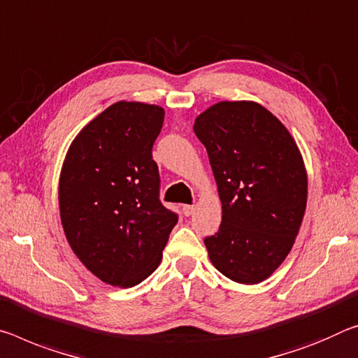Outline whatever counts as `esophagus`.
I'll list each match as a JSON object with an SVG mask.
<instances>
[{
	"label": "esophagus",
	"mask_w": 358,
	"mask_h": 358,
	"mask_svg": "<svg viewBox=\"0 0 358 358\" xmlns=\"http://www.w3.org/2000/svg\"><path fill=\"white\" fill-rule=\"evenodd\" d=\"M183 213L186 217H189V215L194 213V206H183Z\"/></svg>",
	"instance_id": "obj_1"
}]
</instances>
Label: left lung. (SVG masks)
Returning a JSON list of instances; mask_svg holds the SVG:
<instances>
[{
  "label": "left lung",
  "instance_id": "8db88e82",
  "mask_svg": "<svg viewBox=\"0 0 358 358\" xmlns=\"http://www.w3.org/2000/svg\"><path fill=\"white\" fill-rule=\"evenodd\" d=\"M218 186L221 224L207 237L221 274L245 285L268 279L290 253L308 202V172L288 129L263 105L218 101L194 121Z\"/></svg>",
  "mask_w": 358,
  "mask_h": 358
}]
</instances>
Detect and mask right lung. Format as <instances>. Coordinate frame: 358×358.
<instances>
[{"label":"right lung","mask_w":358,"mask_h":358,"mask_svg":"<svg viewBox=\"0 0 358 358\" xmlns=\"http://www.w3.org/2000/svg\"><path fill=\"white\" fill-rule=\"evenodd\" d=\"M164 108L116 101L81 129L59 180L60 220L79 261L113 287L138 285L161 264L178 217L159 201L152 145Z\"/></svg>","instance_id":"1"}]
</instances>
